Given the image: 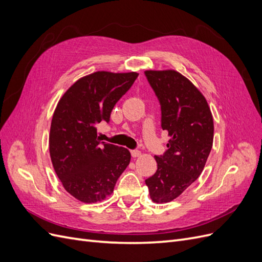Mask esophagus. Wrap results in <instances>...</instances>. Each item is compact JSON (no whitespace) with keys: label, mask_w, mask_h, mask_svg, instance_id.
<instances>
[{"label":"esophagus","mask_w":262,"mask_h":262,"mask_svg":"<svg viewBox=\"0 0 262 262\" xmlns=\"http://www.w3.org/2000/svg\"><path fill=\"white\" fill-rule=\"evenodd\" d=\"M131 155L132 157H139L141 155V152L139 149H131Z\"/></svg>","instance_id":"34e87169"}]
</instances>
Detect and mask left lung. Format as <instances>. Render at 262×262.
<instances>
[{
  "instance_id": "obj_1",
  "label": "left lung",
  "mask_w": 262,
  "mask_h": 262,
  "mask_svg": "<svg viewBox=\"0 0 262 262\" xmlns=\"http://www.w3.org/2000/svg\"><path fill=\"white\" fill-rule=\"evenodd\" d=\"M161 105V126L170 140L156 155L157 170L145 180L156 203L176 199L201 175L213 144V117L200 91L176 71H145Z\"/></svg>"
}]
</instances>
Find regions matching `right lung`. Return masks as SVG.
<instances>
[{
    "instance_id": "add662e5",
    "label": "right lung",
    "mask_w": 262,
    "mask_h": 262,
    "mask_svg": "<svg viewBox=\"0 0 262 262\" xmlns=\"http://www.w3.org/2000/svg\"><path fill=\"white\" fill-rule=\"evenodd\" d=\"M138 75L95 72L75 82L58 102L50 128V157L63 187L77 200H104L130 163L128 149L100 142L97 124L109 122L117 101Z\"/></svg>"
}]
</instances>
